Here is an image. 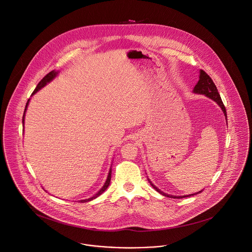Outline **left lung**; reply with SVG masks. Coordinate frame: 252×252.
Returning a JSON list of instances; mask_svg holds the SVG:
<instances>
[{
  "label": "left lung",
  "instance_id": "8db88e82",
  "mask_svg": "<svg viewBox=\"0 0 252 252\" xmlns=\"http://www.w3.org/2000/svg\"><path fill=\"white\" fill-rule=\"evenodd\" d=\"M193 93L205 95L206 97H208V98L212 99L213 101H215V102L220 106V108L222 109V111H223V113H224V115H225L226 121H228V120H227V111H226V108H225V106H224V104H223V102H222V99H221V97H220V94H219V92H218V89H217L215 83L213 82V80L211 79V77H210L204 70H202V69L199 70V80H198V82L196 83V85H195L194 88H193ZM227 125H228V123H227ZM148 182H149L150 185L154 188V189H156L159 193H161V194L164 195V196L171 197V198H184V197H186V196H191V195H194V194H197V193L201 192V190H200V191H198V192H196V193L189 194V195H183V196L170 195V194H167V193L161 191L158 188H156V187L151 183V181H150L149 179H148Z\"/></svg>",
  "mask_w": 252,
  "mask_h": 252
}]
</instances>
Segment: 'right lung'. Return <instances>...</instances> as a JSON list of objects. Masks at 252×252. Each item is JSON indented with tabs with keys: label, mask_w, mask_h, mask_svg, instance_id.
<instances>
[{
	"label": "right lung",
	"mask_w": 252,
	"mask_h": 252,
	"mask_svg": "<svg viewBox=\"0 0 252 252\" xmlns=\"http://www.w3.org/2000/svg\"><path fill=\"white\" fill-rule=\"evenodd\" d=\"M59 70H52V71H50L47 75H45L44 77H43V79H41V81L37 84V86H36V88L34 89V91H33V93H32V95H34L35 93H37L40 89H42L44 86H46L48 83H50L58 74H59ZM31 95V96H32ZM29 101H30V99H28V101H27V103H26V106H25V109H24V112H23V117H22V124H23V127H24V118H25V113H26V110H27V107H28V104H29ZM24 130V129H23ZM111 175H112V168H110V171H109V174H108V177H107V180H106V182H105V184H104V186L100 189V190L97 192V193H95L93 196H91L90 198H87V199H83V200H80V202H87V201H91V200H93V199H95V198H97L99 195H101L107 189H108V187L110 186V182H111Z\"/></svg>",
	"instance_id": "obj_1"
}]
</instances>
